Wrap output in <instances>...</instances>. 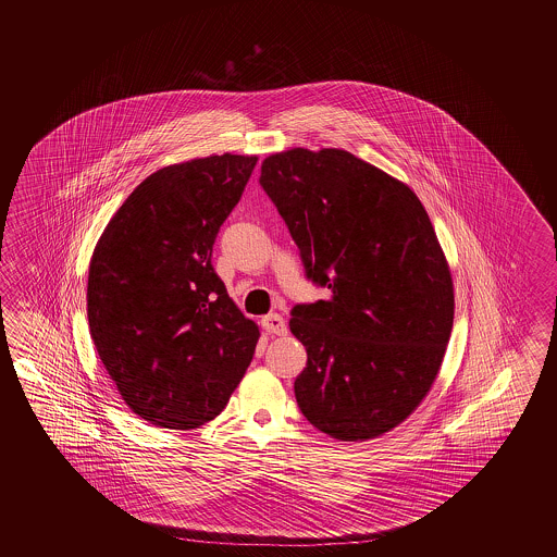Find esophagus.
Returning a JSON list of instances; mask_svg holds the SVG:
<instances>
[{
  "label": "esophagus",
  "mask_w": 557,
  "mask_h": 557,
  "mask_svg": "<svg viewBox=\"0 0 557 557\" xmlns=\"http://www.w3.org/2000/svg\"><path fill=\"white\" fill-rule=\"evenodd\" d=\"M261 326H263L265 333H270V335H286L287 333L286 321H284L280 314H275V312L265 314V317L261 319Z\"/></svg>",
  "instance_id": "obj_1"
}]
</instances>
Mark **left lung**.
I'll use <instances>...</instances> for the list:
<instances>
[{
	"label": "left lung",
	"instance_id": "1",
	"mask_svg": "<svg viewBox=\"0 0 557 557\" xmlns=\"http://www.w3.org/2000/svg\"><path fill=\"white\" fill-rule=\"evenodd\" d=\"M259 184L326 300L296 304L289 331L308 361L296 403L341 441L380 437L421 405L454 326V282L417 194L341 149H292Z\"/></svg>",
	"mask_w": 557,
	"mask_h": 557
}]
</instances>
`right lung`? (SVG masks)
<instances>
[{
    "mask_svg": "<svg viewBox=\"0 0 557 557\" xmlns=\"http://www.w3.org/2000/svg\"><path fill=\"white\" fill-rule=\"evenodd\" d=\"M257 157L212 154L149 175L89 263L87 319L101 363L140 419L196 429L219 417L259 329L212 268V247Z\"/></svg>",
    "mask_w": 557,
    "mask_h": 557,
    "instance_id": "obj_1",
    "label": "right lung"
}]
</instances>
